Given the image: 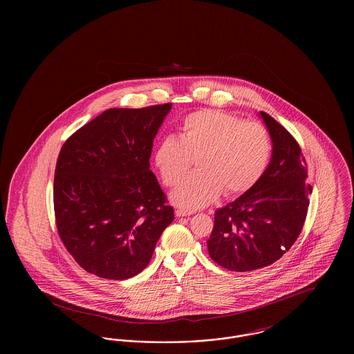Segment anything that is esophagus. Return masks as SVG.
<instances>
[{
  "mask_svg": "<svg viewBox=\"0 0 354 354\" xmlns=\"http://www.w3.org/2000/svg\"><path fill=\"white\" fill-rule=\"evenodd\" d=\"M175 214H176V216L183 218V216H188V215H191L192 212H191V211H187V209H182V208H179V209H176V211H175Z\"/></svg>",
  "mask_w": 354,
  "mask_h": 354,
  "instance_id": "1",
  "label": "esophagus"
}]
</instances>
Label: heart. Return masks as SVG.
Wrapping results in <instances>:
<instances>
[{
  "mask_svg": "<svg viewBox=\"0 0 354 354\" xmlns=\"http://www.w3.org/2000/svg\"><path fill=\"white\" fill-rule=\"evenodd\" d=\"M270 150V133L261 123L202 110L185 117L178 138L160 139L152 159L167 187L179 185L196 159L199 171L171 195L175 204L195 209L214 202L223 191L227 196L250 191L267 169Z\"/></svg>",
  "mask_w": 354,
  "mask_h": 354,
  "instance_id": "b5f03b06",
  "label": "heart"
}]
</instances>
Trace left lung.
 Wrapping results in <instances>:
<instances>
[{"instance_id":"1","label":"left lung","mask_w":354,"mask_h":354,"mask_svg":"<svg viewBox=\"0 0 354 354\" xmlns=\"http://www.w3.org/2000/svg\"><path fill=\"white\" fill-rule=\"evenodd\" d=\"M273 150L259 182L235 202L215 211L208 253L220 267L259 270L277 261L303 231L312 187L297 140L270 114L260 111Z\"/></svg>"}]
</instances>
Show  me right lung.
Instances as JSON below:
<instances>
[{
	"instance_id": "1",
	"label": "right lung",
	"mask_w": 354,
	"mask_h": 354,
	"mask_svg": "<svg viewBox=\"0 0 354 354\" xmlns=\"http://www.w3.org/2000/svg\"><path fill=\"white\" fill-rule=\"evenodd\" d=\"M171 103L109 109L70 135L55 166L58 235L86 272L124 280L145 270L174 220L150 169L152 140Z\"/></svg>"
}]
</instances>
